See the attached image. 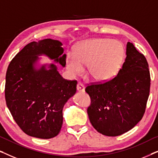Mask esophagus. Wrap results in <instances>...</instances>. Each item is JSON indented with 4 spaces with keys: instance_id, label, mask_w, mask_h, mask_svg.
<instances>
[{
    "instance_id": "1",
    "label": "esophagus",
    "mask_w": 158,
    "mask_h": 158,
    "mask_svg": "<svg viewBox=\"0 0 158 158\" xmlns=\"http://www.w3.org/2000/svg\"><path fill=\"white\" fill-rule=\"evenodd\" d=\"M77 90L78 92H84L85 91V87L82 83H77Z\"/></svg>"
}]
</instances>
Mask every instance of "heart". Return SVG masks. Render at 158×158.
I'll return each instance as SVG.
<instances>
[{
	"mask_svg": "<svg viewBox=\"0 0 158 158\" xmlns=\"http://www.w3.org/2000/svg\"><path fill=\"white\" fill-rule=\"evenodd\" d=\"M124 48L118 41L110 39H92L82 42L75 56L67 58V68L79 75L88 65V73L94 81L106 82L113 78L124 58Z\"/></svg>",
	"mask_w": 158,
	"mask_h": 158,
	"instance_id": "1",
	"label": "heart"
}]
</instances>
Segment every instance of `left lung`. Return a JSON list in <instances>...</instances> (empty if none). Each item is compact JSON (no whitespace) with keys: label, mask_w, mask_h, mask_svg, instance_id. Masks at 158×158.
<instances>
[{"label":"left lung","mask_w":158,"mask_h":158,"mask_svg":"<svg viewBox=\"0 0 158 158\" xmlns=\"http://www.w3.org/2000/svg\"><path fill=\"white\" fill-rule=\"evenodd\" d=\"M126 59L116 76L104 83L88 85L91 98L88 115L92 126L109 137L122 135L143 116L150 87L148 63L132 43L127 44Z\"/></svg>","instance_id":"1"}]
</instances>
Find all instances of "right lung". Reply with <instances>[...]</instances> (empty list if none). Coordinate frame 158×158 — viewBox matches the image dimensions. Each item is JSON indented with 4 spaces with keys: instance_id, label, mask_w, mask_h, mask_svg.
I'll list each match as a JSON object with an SVG mask.
<instances>
[{
    "instance_id": "1",
    "label": "right lung",
    "mask_w": 158,
    "mask_h": 158,
    "mask_svg": "<svg viewBox=\"0 0 158 158\" xmlns=\"http://www.w3.org/2000/svg\"><path fill=\"white\" fill-rule=\"evenodd\" d=\"M62 43L46 39L26 45L10 62L6 75V105L16 124L31 137L50 139L63 122L62 109L76 93V81H67L53 63L40 64L46 56L64 68Z\"/></svg>"
}]
</instances>
